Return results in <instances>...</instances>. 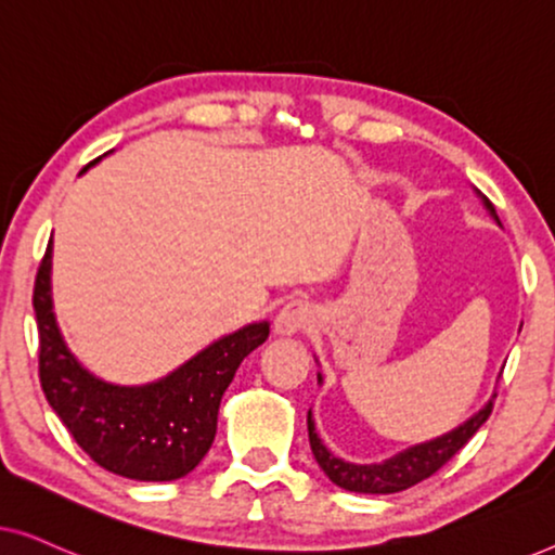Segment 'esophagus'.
Returning <instances> with one entry per match:
<instances>
[{"instance_id": "obj_1", "label": "esophagus", "mask_w": 555, "mask_h": 555, "mask_svg": "<svg viewBox=\"0 0 555 555\" xmlns=\"http://www.w3.org/2000/svg\"><path fill=\"white\" fill-rule=\"evenodd\" d=\"M310 321H313V313H310V308L306 306V302L293 300V302H287V306L275 315L272 331H275L278 336H295V333L306 331Z\"/></svg>"}]
</instances>
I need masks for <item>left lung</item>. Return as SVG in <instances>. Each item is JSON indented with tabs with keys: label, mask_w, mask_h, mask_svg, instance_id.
<instances>
[{
	"label": "left lung",
	"mask_w": 555,
	"mask_h": 555,
	"mask_svg": "<svg viewBox=\"0 0 555 555\" xmlns=\"http://www.w3.org/2000/svg\"><path fill=\"white\" fill-rule=\"evenodd\" d=\"M475 194L482 199V207L488 209V215L500 224L495 207H492L488 196H482L477 189ZM318 384H323L321 374H318ZM492 399H495V393H492L488 404H485L480 412H475L467 422H462L460 427L450 429L447 435L429 439V442L406 447V450L393 454V457L384 462H371V465H356V462L336 457V454L323 444V439L318 437L313 412H308L310 450H313V457L318 465H321L323 473L328 475V480L333 485H338L340 490L363 492V495H391V492H401L412 488L416 482L427 480L429 475H435L439 467L447 465V462L475 437V431L488 422V416L492 412Z\"/></svg>",
	"instance_id": "obj_1"
}]
</instances>
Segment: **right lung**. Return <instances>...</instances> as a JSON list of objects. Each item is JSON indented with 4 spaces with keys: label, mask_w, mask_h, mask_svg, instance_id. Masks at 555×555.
Here are the masks:
<instances>
[{
    "label": "right lung",
    "mask_w": 555,
    "mask_h": 555,
    "mask_svg": "<svg viewBox=\"0 0 555 555\" xmlns=\"http://www.w3.org/2000/svg\"><path fill=\"white\" fill-rule=\"evenodd\" d=\"M50 275L52 242L33 295L40 384L75 442L103 469L128 480L169 482L192 473L215 442L219 401L234 371L268 340L270 323H249L222 336L158 382L120 386L90 374L67 348L52 310Z\"/></svg>",
    "instance_id": "obj_1"
}]
</instances>
